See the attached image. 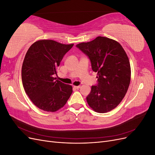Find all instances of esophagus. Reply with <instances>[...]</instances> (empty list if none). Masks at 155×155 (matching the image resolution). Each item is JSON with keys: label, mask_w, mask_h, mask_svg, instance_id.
Returning a JSON list of instances; mask_svg holds the SVG:
<instances>
[{"label": "esophagus", "mask_w": 155, "mask_h": 155, "mask_svg": "<svg viewBox=\"0 0 155 155\" xmlns=\"http://www.w3.org/2000/svg\"><path fill=\"white\" fill-rule=\"evenodd\" d=\"M74 88L76 89H79V88H80V86H74Z\"/></svg>", "instance_id": "esophagus-1"}]
</instances>
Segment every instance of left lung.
<instances>
[{"label":"left lung","instance_id":"left-lung-1","mask_svg":"<svg viewBox=\"0 0 155 155\" xmlns=\"http://www.w3.org/2000/svg\"><path fill=\"white\" fill-rule=\"evenodd\" d=\"M76 47L88 56L92 70L97 73V84L92 86L87 97L88 105L99 113L114 109L125 96L130 81V62L124 49L118 42L100 36Z\"/></svg>","mask_w":155,"mask_h":155}]
</instances>
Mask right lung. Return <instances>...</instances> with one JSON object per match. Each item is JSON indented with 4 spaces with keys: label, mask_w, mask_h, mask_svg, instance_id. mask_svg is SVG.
Instances as JSON below:
<instances>
[{
    "label": "right lung",
    "mask_w": 155,
    "mask_h": 155,
    "mask_svg": "<svg viewBox=\"0 0 155 155\" xmlns=\"http://www.w3.org/2000/svg\"><path fill=\"white\" fill-rule=\"evenodd\" d=\"M74 44L53 40H39L31 45L22 66L25 91L36 107L47 112L62 108L72 93V87L56 80L57 68Z\"/></svg>",
    "instance_id": "obj_1"
}]
</instances>
